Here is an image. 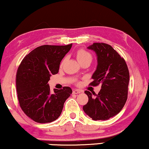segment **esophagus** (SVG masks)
I'll use <instances>...</instances> for the list:
<instances>
[{
	"label": "esophagus",
	"instance_id": "esophagus-1",
	"mask_svg": "<svg viewBox=\"0 0 149 149\" xmlns=\"http://www.w3.org/2000/svg\"><path fill=\"white\" fill-rule=\"evenodd\" d=\"M81 91H80V90H77V89H74L72 91V93L73 94H79V93H81Z\"/></svg>",
	"mask_w": 149,
	"mask_h": 149
}]
</instances>
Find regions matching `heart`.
Instances as JSON below:
<instances>
[{"label":"heart","mask_w":149,"mask_h":149,"mask_svg":"<svg viewBox=\"0 0 149 149\" xmlns=\"http://www.w3.org/2000/svg\"><path fill=\"white\" fill-rule=\"evenodd\" d=\"M76 56H77V58L78 61L80 63H84V62H90V63H91L92 60H93V56H92L91 53L83 49H79L76 53ZM65 58L62 61L61 63V65H63V64L64 62H65Z\"/></svg>","instance_id":"obj_1"}]
</instances>
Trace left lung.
<instances>
[{
    "label": "left lung",
    "instance_id": "left-lung-1",
    "mask_svg": "<svg viewBox=\"0 0 149 149\" xmlns=\"http://www.w3.org/2000/svg\"><path fill=\"white\" fill-rule=\"evenodd\" d=\"M88 49L96 53L97 59L91 85L101 84L102 89L95 97L93 96L94 93L85 91L88 102L83 106V110L93 120H107L117 115L125 105L129 72L125 60L110 45L94 43Z\"/></svg>",
    "mask_w": 149,
    "mask_h": 149
}]
</instances>
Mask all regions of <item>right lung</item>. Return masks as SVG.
Here are the masks:
<instances>
[{"mask_svg": "<svg viewBox=\"0 0 149 149\" xmlns=\"http://www.w3.org/2000/svg\"><path fill=\"white\" fill-rule=\"evenodd\" d=\"M67 45H41L25 56L16 73V91L21 109L34 122H52L61 114L65 100L72 91L70 87L54 89L48 81L57 74L61 61L71 49Z\"/></svg>", "mask_w": 149, "mask_h": 149, "instance_id": "1", "label": "right lung"}]
</instances>
